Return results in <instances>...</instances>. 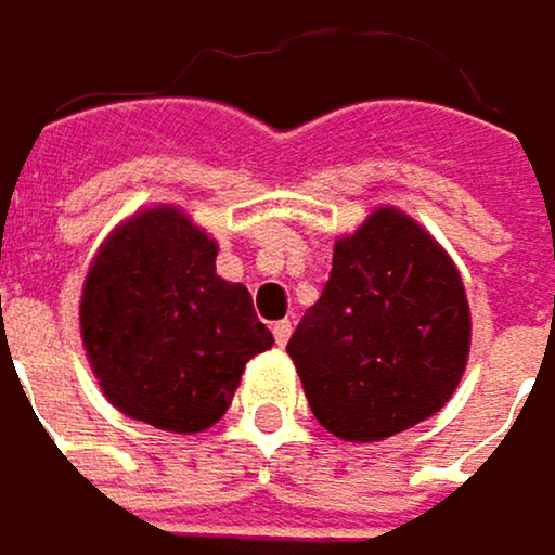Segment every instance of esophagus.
<instances>
[{
	"label": "esophagus",
	"instance_id": "esophagus-1",
	"mask_svg": "<svg viewBox=\"0 0 555 555\" xmlns=\"http://www.w3.org/2000/svg\"><path fill=\"white\" fill-rule=\"evenodd\" d=\"M291 320H278L274 326H271V333H274V339H278V346H287V339H291Z\"/></svg>",
	"mask_w": 555,
	"mask_h": 555
}]
</instances>
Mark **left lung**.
I'll return each mask as SVG.
<instances>
[{"label":"left lung","instance_id":"obj_1","mask_svg":"<svg viewBox=\"0 0 555 555\" xmlns=\"http://www.w3.org/2000/svg\"><path fill=\"white\" fill-rule=\"evenodd\" d=\"M472 346L462 274L414 216L378 206L336 238L320 300L287 343L313 416L346 442H378L433 416Z\"/></svg>","mask_w":555,"mask_h":555}]
</instances>
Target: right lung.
Returning a JSON list of instances; mask_svg holds the SVG:
<instances>
[{
  "label": "right lung",
  "instance_id": "add662e5",
  "mask_svg": "<svg viewBox=\"0 0 555 555\" xmlns=\"http://www.w3.org/2000/svg\"><path fill=\"white\" fill-rule=\"evenodd\" d=\"M216 238L160 203L100 245L80 297V339L113 408L167 433L229 411L248 359L274 346L245 284L216 274Z\"/></svg>",
  "mask_w": 555,
  "mask_h": 555
}]
</instances>
